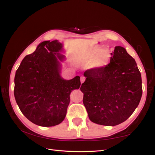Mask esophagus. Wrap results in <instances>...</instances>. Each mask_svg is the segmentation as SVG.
I'll return each mask as SVG.
<instances>
[{"label":"esophagus","instance_id":"34e87169","mask_svg":"<svg viewBox=\"0 0 155 155\" xmlns=\"http://www.w3.org/2000/svg\"><path fill=\"white\" fill-rule=\"evenodd\" d=\"M80 80H81V83L82 84V83H84V81H85V78L82 76H81V79H80Z\"/></svg>","mask_w":155,"mask_h":155}]
</instances>
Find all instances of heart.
Masks as SVG:
<instances>
[{
    "mask_svg": "<svg viewBox=\"0 0 155 155\" xmlns=\"http://www.w3.org/2000/svg\"><path fill=\"white\" fill-rule=\"evenodd\" d=\"M111 59V52L107 48H101L98 45L90 46L78 52L75 61L78 65H87L90 68L100 69L108 65Z\"/></svg>",
    "mask_w": 155,
    "mask_h": 155,
    "instance_id": "1",
    "label": "heart"
}]
</instances>
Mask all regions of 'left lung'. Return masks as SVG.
<instances>
[{"mask_svg":"<svg viewBox=\"0 0 155 155\" xmlns=\"http://www.w3.org/2000/svg\"><path fill=\"white\" fill-rule=\"evenodd\" d=\"M110 63L100 69L84 72L80 90L90 120L114 126L126 120L140 103L142 78L135 60L124 47L117 46Z\"/></svg>","mask_w":155,"mask_h":155,"instance_id":"1","label":"left lung"}]
</instances>
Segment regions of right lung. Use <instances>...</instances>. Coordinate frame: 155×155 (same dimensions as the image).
I'll list each match as a JSON object with an SVG mask.
<instances>
[{
	"label": "right lung",
	"instance_id": "obj_1",
	"mask_svg": "<svg viewBox=\"0 0 155 155\" xmlns=\"http://www.w3.org/2000/svg\"><path fill=\"white\" fill-rule=\"evenodd\" d=\"M62 44L44 41L27 55L16 71L14 95L27 119L44 127L60 124L66 116L73 90L79 89L80 77L65 80L60 76Z\"/></svg>",
	"mask_w": 155,
	"mask_h": 155
}]
</instances>
